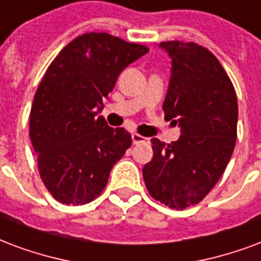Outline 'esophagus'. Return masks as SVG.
<instances>
[{
	"label": "esophagus",
	"mask_w": 261,
	"mask_h": 261,
	"mask_svg": "<svg viewBox=\"0 0 261 261\" xmlns=\"http://www.w3.org/2000/svg\"><path fill=\"white\" fill-rule=\"evenodd\" d=\"M131 140H133V144H134V145H138V144H149V140H148V138L140 136V134H137V133L131 134Z\"/></svg>",
	"instance_id": "1"
}]
</instances>
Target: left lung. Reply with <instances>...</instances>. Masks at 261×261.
I'll return each mask as SVG.
<instances>
[{"mask_svg": "<svg viewBox=\"0 0 261 261\" xmlns=\"http://www.w3.org/2000/svg\"><path fill=\"white\" fill-rule=\"evenodd\" d=\"M171 59L163 102L166 120L178 124L171 144L152 138L153 158L142 169L149 194L171 209L199 203L228 165L237 140L238 102L213 54L195 42H160Z\"/></svg>", "mask_w": 261, "mask_h": 261, "instance_id": "obj_1", "label": "left lung"}]
</instances>
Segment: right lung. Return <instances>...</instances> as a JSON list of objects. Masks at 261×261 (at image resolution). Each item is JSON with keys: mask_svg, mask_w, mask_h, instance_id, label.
<instances>
[{"mask_svg": "<svg viewBox=\"0 0 261 261\" xmlns=\"http://www.w3.org/2000/svg\"><path fill=\"white\" fill-rule=\"evenodd\" d=\"M148 51L106 33H87L45 71L30 112V140L42 182L58 202L95 199L130 148V133L109 127L98 113L119 74Z\"/></svg>", "mask_w": 261, "mask_h": 261, "instance_id": "add662e5", "label": "right lung"}]
</instances>
